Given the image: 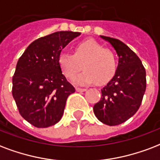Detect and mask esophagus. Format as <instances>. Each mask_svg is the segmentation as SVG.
Masks as SVG:
<instances>
[{
  "instance_id": "obj_1",
  "label": "esophagus",
  "mask_w": 160,
  "mask_h": 160,
  "mask_svg": "<svg viewBox=\"0 0 160 160\" xmlns=\"http://www.w3.org/2000/svg\"><path fill=\"white\" fill-rule=\"evenodd\" d=\"M86 90H87V89L85 88H79V87L76 88V91H77L78 92H84V91H85Z\"/></svg>"
}]
</instances>
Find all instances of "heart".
<instances>
[{
  "instance_id": "heart-1",
  "label": "heart",
  "mask_w": 160,
  "mask_h": 160,
  "mask_svg": "<svg viewBox=\"0 0 160 160\" xmlns=\"http://www.w3.org/2000/svg\"><path fill=\"white\" fill-rule=\"evenodd\" d=\"M57 61L63 75L69 80L75 77L83 65L85 71L74 79V82L79 85L95 81L96 85H105L112 80L117 70L112 52L93 39L78 42L74 48V54L61 52Z\"/></svg>"
}]
</instances>
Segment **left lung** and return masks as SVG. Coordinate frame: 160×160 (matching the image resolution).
Returning <instances> with one entry per match:
<instances>
[{
    "mask_svg": "<svg viewBox=\"0 0 160 160\" xmlns=\"http://www.w3.org/2000/svg\"><path fill=\"white\" fill-rule=\"evenodd\" d=\"M112 45L118 55L114 77L102 89V98L94 105L98 120L109 126L123 123L137 112L146 91V71L142 61L122 41L101 36Z\"/></svg>",
    "mask_w": 160,
    "mask_h": 160,
    "instance_id": "1",
    "label": "left lung"
}]
</instances>
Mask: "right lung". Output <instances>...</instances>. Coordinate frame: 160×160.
<instances>
[{
    "instance_id": "right-lung-1",
    "label": "right lung",
    "mask_w": 160,
    "mask_h": 160,
    "mask_svg": "<svg viewBox=\"0 0 160 160\" xmlns=\"http://www.w3.org/2000/svg\"><path fill=\"white\" fill-rule=\"evenodd\" d=\"M80 32H56L38 38L18 61L12 77V96L19 113L32 126L42 128L60 120L66 100L75 91L59 69L58 56Z\"/></svg>"
}]
</instances>
